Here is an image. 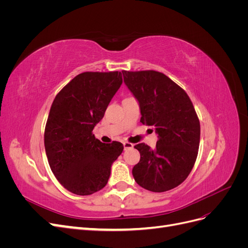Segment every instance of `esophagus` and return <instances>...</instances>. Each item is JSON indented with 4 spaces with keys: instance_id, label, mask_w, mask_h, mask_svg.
Listing matches in <instances>:
<instances>
[{
    "instance_id": "obj_1",
    "label": "esophagus",
    "mask_w": 248,
    "mask_h": 248,
    "mask_svg": "<svg viewBox=\"0 0 248 248\" xmlns=\"http://www.w3.org/2000/svg\"><path fill=\"white\" fill-rule=\"evenodd\" d=\"M123 146H124V150H128V149L133 148V145L130 144V142H128V141H124Z\"/></svg>"
}]
</instances>
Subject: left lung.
Instances as JSON below:
<instances>
[{
	"label": "left lung",
	"mask_w": 248,
	"mask_h": 248,
	"mask_svg": "<svg viewBox=\"0 0 248 248\" xmlns=\"http://www.w3.org/2000/svg\"><path fill=\"white\" fill-rule=\"evenodd\" d=\"M124 82L140 108V122L158 134L154 150L144 142L132 169L142 188L163 192L179 186L196 163L201 137L200 120L189 96L166 74L155 70L122 71Z\"/></svg>",
	"instance_id": "obj_1"
}]
</instances>
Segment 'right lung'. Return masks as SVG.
<instances>
[{
	"label": "right lung",
	"mask_w": 248,
	"mask_h": 248,
	"mask_svg": "<svg viewBox=\"0 0 248 248\" xmlns=\"http://www.w3.org/2000/svg\"><path fill=\"white\" fill-rule=\"evenodd\" d=\"M122 73L82 72L52 102L44 130L48 164L64 188L90 196L107 185L110 167L123 151L119 141L103 144L93 128L122 85Z\"/></svg>",
	"instance_id": "obj_1"
}]
</instances>
